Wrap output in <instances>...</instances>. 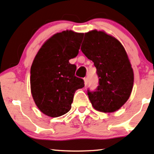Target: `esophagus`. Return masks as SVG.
Wrapping results in <instances>:
<instances>
[{"label": "esophagus", "mask_w": 154, "mask_h": 154, "mask_svg": "<svg viewBox=\"0 0 154 154\" xmlns=\"http://www.w3.org/2000/svg\"><path fill=\"white\" fill-rule=\"evenodd\" d=\"M84 84H85V86H86L88 84V82H89V80H88V78L87 77L84 78Z\"/></svg>", "instance_id": "1"}]
</instances>
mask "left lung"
<instances>
[{"mask_svg": "<svg viewBox=\"0 0 154 154\" xmlns=\"http://www.w3.org/2000/svg\"><path fill=\"white\" fill-rule=\"evenodd\" d=\"M82 51L94 63L99 78L96 90H88L94 109L104 113L119 110L129 99L134 72L124 46L113 36L96 30L86 32Z\"/></svg>", "mask_w": 154, "mask_h": 154, "instance_id": "1", "label": "left lung"}]
</instances>
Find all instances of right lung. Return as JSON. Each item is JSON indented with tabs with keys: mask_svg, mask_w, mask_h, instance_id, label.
<instances>
[{
	"mask_svg": "<svg viewBox=\"0 0 154 154\" xmlns=\"http://www.w3.org/2000/svg\"><path fill=\"white\" fill-rule=\"evenodd\" d=\"M84 34L63 31L48 39L30 68V88L38 109L50 117L61 116L71 108L75 91L84 86L69 60L77 56Z\"/></svg>",
	"mask_w": 154,
	"mask_h": 154,
	"instance_id": "obj_1",
	"label": "right lung"
}]
</instances>
